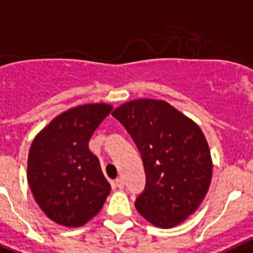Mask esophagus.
<instances>
[{"mask_svg": "<svg viewBox=\"0 0 253 253\" xmlns=\"http://www.w3.org/2000/svg\"><path fill=\"white\" fill-rule=\"evenodd\" d=\"M115 186H117L118 189H124V186H125L124 180H123L122 177H119V179L115 180Z\"/></svg>", "mask_w": 253, "mask_h": 253, "instance_id": "obj_1", "label": "esophagus"}]
</instances>
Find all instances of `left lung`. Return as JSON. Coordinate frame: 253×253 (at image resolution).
<instances>
[{"label": "left lung", "mask_w": 253, "mask_h": 253, "mask_svg": "<svg viewBox=\"0 0 253 253\" xmlns=\"http://www.w3.org/2000/svg\"><path fill=\"white\" fill-rule=\"evenodd\" d=\"M112 115L143 160L145 186L135 199L136 210L158 227L179 225L196 211L210 186L212 161L205 135L164 100H131Z\"/></svg>", "instance_id": "left-lung-1"}]
</instances>
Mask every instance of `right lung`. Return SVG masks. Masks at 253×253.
I'll return each mask as SVG.
<instances>
[{"mask_svg": "<svg viewBox=\"0 0 253 253\" xmlns=\"http://www.w3.org/2000/svg\"><path fill=\"white\" fill-rule=\"evenodd\" d=\"M108 104H85L58 115L38 134L28 154V184L43 212L79 227L104 205L110 184L88 143L110 114Z\"/></svg>", "mask_w": 253, "mask_h": 253, "instance_id": "right-lung-1", "label": "right lung"}]
</instances>
